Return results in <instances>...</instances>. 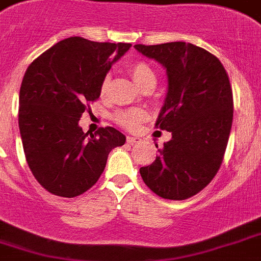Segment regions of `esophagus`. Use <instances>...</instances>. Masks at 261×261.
<instances>
[{
    "label": "esophagus",
    "instance_id": "esophagus-1",
    "mask_svg": "<svg viewBox=\"0 0 261 261\" xmlns=\"http://www.w3.org/2000/svg\"><path fill=\"white\" fill-rule=\"evenodd\" d=\"M126 142L130 143V145H133V143L141 142V138H138V137H132V136H128V137H126Z\"/></svg>",
    "mask_w": 261,
    "mask_h": 261
}]
</instances>
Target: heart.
<instances>
[{
  "label": "heart",
  "mask_w": 261,
  "mask_h": 261,
  "mask_svg": "<svg viewBox=\"0 0 261 261\" xmlns=\"http://www.w3.org/2000/svg\"><path fill=\"white\" fill-rule=\"evenodd\" d=\"M128 71L129 73H130V76H132L133 81L136 83V85H137L141 90L146 89V88L155 87V84H156V75H155L152 68L149 66V63H146V62H133V63H130L128 66ZM109 84L110 79L109 76H106L101 83V94H105V93L107 92ZM146 111L142 109L121 110V111H118L114 115L115 121H116L119 125L123 126V128L129 129V130L137 129L142 121L146 120Z\"/></svg>",
  "instance_id": "heart-1"
}]
</instances>
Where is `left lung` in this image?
<instances>
[{
  "label": "left lung",
  "instance_id": "left-lung-1",
  "mask_svg": "<svg viewBox=\"0 0 261 261\" xmlns=\"http://www.w3.org/2000/svg\"><path fill=\"white\" fill-rule=\"evenodd\" d=\"M135 47L166 68L168 92L155 126L172 133L159 156L141 167V177L164 199H188L211 182L223 163L233 123L229 76L214 54L193 44Z\"/></svg>",
  "mask_w": 261,
  "mask_h": 261
}]
</instances>
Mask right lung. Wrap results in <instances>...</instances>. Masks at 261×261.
Returning <instances> with one entry per match:
<instances>
[{"mask_svg":"<svg viewBox=\"0 0 261 261\" xmlns=\"http://www.w3.org/2000/svg\"><path fill=\"white\" fill-rule=\"evenodd\" d=\"M130 44L70 37L28 66L19 93V130L28 167L49 193L73 198L101 177L107 156L125 143L112 126L88 136L79 120Z\"/></svg>","mask_w":261,"mask_h":261,"instance_id":"obj_1","label":"right lung"}]
</instances>
